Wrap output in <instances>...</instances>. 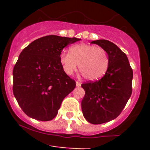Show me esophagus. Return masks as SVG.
Returning <instances> with one entry per match:
<instances>
[{"label":"esophagus","instance_id":"obj_1","mask_svg":"<svg viewBox=\"0 0 150 150\" xmlns=\"http://www.w3.org/2000/svg\"><path fill=\"white\" fill-rule=\"evenodd\" d=\"M81 84H82V83H81V82H79V81H76V86L79 87V86H81Z\"/></svg>","mask_w":150,"mask_h":150}]
</instances>
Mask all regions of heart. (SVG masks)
<instances>
[{"instance_id":"obj_1","label":"heart","mask_w":150,"mask_h":150,"mask_svg":"<svg viewBox=\"0 0 150 150\" xmlns=\"http://www.w3.org/2000/svg\"><path fill=\"white\" fill-rule=\"evenodd\" d=\"M60 62L63 71L71 75L77 68L83 77L89 81L98 80L107 73L110 58L105 50L95 45L80 43L71 46L70 52H62Z\"/></svg>"}]
</instances>
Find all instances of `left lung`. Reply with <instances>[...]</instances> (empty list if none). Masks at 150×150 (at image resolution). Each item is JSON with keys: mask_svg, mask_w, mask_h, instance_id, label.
I'll return each instance as SVG.
<instances>
[{"mask_svg": "<svg viewBox=\"0 0 150 150\" xmlns=\"http://www.w3.org/2000/svg\"><path fill=\"white\" fill-rule=\"evenodd\" d=\"M91 43L105 50L110 58L108 70L101 79L81 85L85 90L82 110L88 122L98 125L120 116L132 93L133 71L126 55L116 45L106 40Z\"/></svg>", "mask_w": 150, "mask_h": 150, "instance_id": "8db88e82", "label": "left lung"}]
</instances>
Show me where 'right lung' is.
<instances>
[{
	"instance_id": "add662e5",
	"label": "right lung",
	"mask_w": 150,
	"mask_h": 150,
	"mask_svg": "<svg viewBox=\"0 0 150 150\" xmlns=\"http://www.w3.org/2000/svg\"><path fill=\"white\" fill-rule=\"evenodd\" d=\"M79 38L48 35L22 50L13 68V91L29 117L50 121L56 116L64 98L76 87L60 62L63 49Z\"/></svg>"
}]
</instances>
